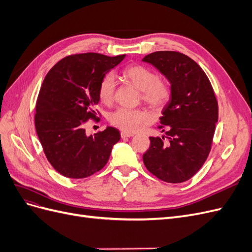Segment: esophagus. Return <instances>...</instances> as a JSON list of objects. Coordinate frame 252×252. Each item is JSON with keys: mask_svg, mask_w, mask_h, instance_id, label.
Returning a JSON list of instances; mask_svg holds the SVG:
<instances>
[{"mask_svg": "<svg viewBox=\"0 0 252 252\" xmlns=\"http://www.w3.org/2000/svg\"><path fill=\"white\" fill-rule=\"evenodd\" d=\"M133 136V133H127V132H121V138L122 139H127Z\"/></svg>", "mask_w": 252, "mask_h": 252, "instance_id": "esophagus-1", "label": "esophagus"}]
</instances>
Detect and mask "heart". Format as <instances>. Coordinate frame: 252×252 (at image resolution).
Here are the masks:
<instances>
[{"instance_id": "obj_1", "label": "heart", "mask_w": 252, "mask_h": 252, "mask_svg": "<svg viewBox=\"0 0 252 252\" xmlns=\"http://www.w3.org/2000/svg\"><path fill=\"white\" fill-rule=\"evenodd\" d=\"M125 79L141 90L142 100L152 108L161 109L170 97V87L166 81L157 78L155 72L142 65H133L124 71ZM116 93V75L109 72L101 80L98 97L102 103L110 104ZM150 114L144 109L120 108L111 113L110 123L126 132H136L149 123Z\"/></svg>"}]
</instances>
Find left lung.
<instances>
[{"instance_id":"left-lung-1","label":"left lung","mask_w":252,"mask_h":252,"mask_svg":"<svg viewBox=\"0 0 252 252\" xmlns=\"http://www.w3.org/2000/svg\"><path fill=\"white\" fill-rule=\"evenodd\" d=\"M142 61L164 75L171 93L159 118V128L166 130V135L150 136L144 164L164 182H185L209 155L219 118L215 93L202 68L183 53L157 51Z\"/></svg>"}]
</instances>
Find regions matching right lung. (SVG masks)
Here are the masks:
<instances>
[{"label":"right lung","instance_id":"right-lung-1","mask_svg":"<svg viewBox=\"0 0 252 252\" xmlns=\"http://www.w3.org/2000/svg\"><path fill=\"white\" fill-rule=\"evenodd\" d=\"M125 57L94 52L66 57L43 81L35 107V130L49 163L66 178L83 179L100 171L121 139L118 129L110 126L87 135L84 124L96 119L101 80Z\"/></svg>","mask_w":252,"mask_h":252}]
</instances>
